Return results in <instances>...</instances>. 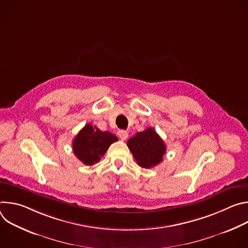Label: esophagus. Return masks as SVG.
<instances>
[{"label": "esophagus", "mask_w": 248, "mask_h": 248, "mask_svg": "<svg viewBox=\"0 0 248 248\" xmlns=\"http://www.w3.org/2000/svg\"><path fill=\"white\" fill-rule=\"evenodd\" d=\"M118 135L120 136V138H121L122 140H125V139L127 138V136H128V132L122 129V130H119V131H118Z\"/></svg>", "instance_id": "esophagus-1"}]
</instances>
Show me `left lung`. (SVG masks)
I'll use <instances>...</instances> for the list:
<instances>
[{
  "label": "left lung",
  "mask_w": 248,
  "mask_h": 248,
  "mask_svg": "<svg viewBox=\"0 0 248 248\" xmlns=\"http://www.w3.org/2000/svg\"><path fill=\"white\" fill-rule=\"evenodd\" d=\"M127 146L138 166L150 169L163 161L166 145L163 139L152 127L137 132L127 141Z\"/></svg>",
  "instance_id": "obj_1"
}]
</instances>
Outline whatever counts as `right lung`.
I'll list each match as a JSON object with an SVG mask.
<instances>
[{"mask_svg": "<svg viewBox=\"0 0 248 248\" xmlns=\"http://www.w3.org/2000/svg\"><path fill=\"white\" fill-rule=\"evenodd\" d=\"M118 141V137L110 131H102L87 124L75 137L73 150L76 157L86 166L98 163L110 145Z\"/></svg>", "mask_w": 248, "mask_h": 248, "instance_id": "1", "label": "right lung"}]
</instances>
